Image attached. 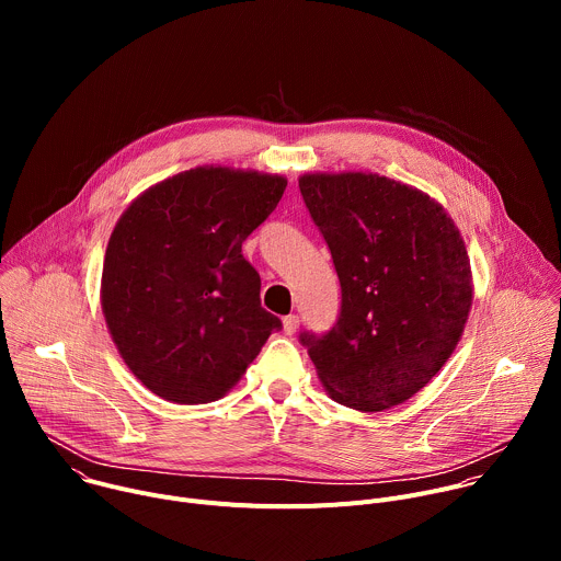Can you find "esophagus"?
<instances>
[{"instance_id": "obj_1", "label": "esophagus", "mask_w": 561, "mask_h": 561, "mask_svg": "<svg viewBox=\"0 0 561 561\" xmlns=\"http://www.w3.org/2000/svg\"><path fill=\"white\" fill-rule=\"evenodd\" d=\"M282 324H284V333H286V335H293V333L297 331V327H299V317H297V314H286V317L282 319Z\"/></svg>"}]
</instances>
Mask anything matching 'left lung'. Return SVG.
Returning a JSON list of instances; mask_svg holds the SVG:
<instances>
[{"instance_id": "obj_1", "label": "left lung", "mask_w": 561, "mask_h": 561, "mask_svg": "<svg viewBox=\"0 0 561 561\" xmlns=\"http://www.w3.org/2000/svg\"><path fill=\"white\" fill-rule=\"evenodd\" d=\"M299 191L342 286L337 324L299 342L337 404H404L448 362L472 306L459 228L431 195L377 173H304Z\"/></svg>"}]
</instances>
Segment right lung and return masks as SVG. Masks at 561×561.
Returning <instances> with one entry per match:
<instances>
[{
    "instance_id": "right-lung-1",
    "label": "right lung",
    "mask_w": 561,
    "mask_h": 561,
    "mask_svg": "<svg viewBox=\"0 0 561 561\" xmlns=\"http://www.w3.org/2000/svg\"><path fill=\"white\" fill-rule=\"evenodd\" d=\"M286 184L284 175L197 167L150 186L117 219L102 310L122 359L157 397L215 402L282 329L262 308L242 244Z\"/></svg>"
}]
</instances>
